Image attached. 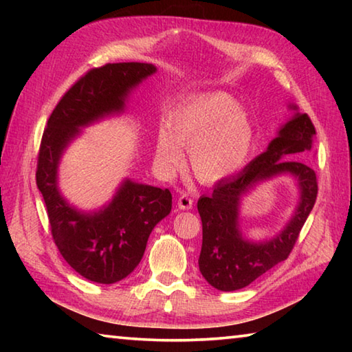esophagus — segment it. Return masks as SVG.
Segmentation results:
<instances>
[{"instance_id":"34e87169","label":"esophagus","mask_w":352,"mask_h":352,"mask_svg":"<svg viewBox=\"0 0 352 352\" xmlns=\"http://www.w3.org/2000/svg\"><path fill=\"white\" fill-rule=\"evenodd\" d=\"M192 205L194 201L188 194H182L180 197H178V208H180V210H192Z\"/></svg>"}]
</instances>
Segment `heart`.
Here are the masks:
<instances>
[{"mask_svg": "<svg viewBox=\"0 0 352 352\" xmlns=\"http://www.w3.org/2000/svg\"><path fill=\"white\" fill-rule=\"evenodd\" d=\"M256 129L252 116L230 94L206 93L188 100L162 129L155 144V163L164 175L183 164L182 147H189L194 175L219 183L236 175L252 157Z\"/></svg>", "mask_w": 352, "mask_h": 352, "instance_id": "1", "label": "heart"}]
</instances>
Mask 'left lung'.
<instances>
[{"label": "left lung", "instance_id": "obj_1", "mask_svg": "<svg viewBox=\"0 0 352 352\" xmlns=\"http://www.w3.org/2000/svg\"><path fill=\"white\" fill-rule=\"evenodd\" d=\"M289 118L264 152L241 174L216 184L211 195H201L197 210L204 239L199 269L214 289L233 292L247 287L267 270L287 259L298 234L317 199V177L306 163L295 160L298 153L314 148L315 127L306 113L289 104ZM276 176L294 178L298 200L291 219L278 233L264 241H253L240 230L241 200L264 181Z\"/></svg>", "mask_w": 352, "mask_h": 352}]
</instances>
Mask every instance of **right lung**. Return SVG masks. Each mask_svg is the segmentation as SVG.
Wrapping results in <instances>:
<instances>
[{
	"label": "right lung",
	"mask_w": 352,
	"mask_h": 352,
	"mask_svg": "<svg viewBox=\"0 0 352 352\" xmlns=\"http://www.w3.org/2000/svg\"><path fill=\"white\" fill-rule=\"evenodd\" d=\"M155 73V65L140 62L91 69L60 99L41 138L37 186L45 199L52 237L63 259L88 281L113 284L136 269L155 225L169 216L172 194L169 189L124 178L109 204L83 211L63 197L58 166L82 129L122 115L130 94Z\"/></svg>",
	"instance_id": "add662e5"
}]
</instances>
